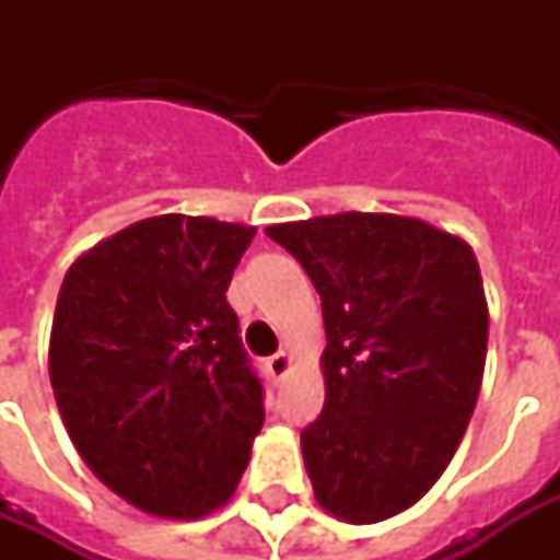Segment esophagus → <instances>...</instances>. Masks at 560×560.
<instances>
[{"label": "esophagus", "instance_id": "34e87169", "mask_svg": "<svg viewBox=\"0 0 560 560\" xmlns=\"http://www.w3.org/2000/svg\"><path fill=\"white\" fill-rule=\"evenodd\" d=\"M267 372H270L272 381H281V377L290 372V354H288V351H279V354L267 358Z\"/></svg>", "mask_w": 560, "mask_h": 560}]
</instances>
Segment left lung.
<instances>
[{
    "mask_svg": "<svg viewBox=\"0 0 560 560\" xmlns=\"http://www.w3.org/2000/svg\"><path fill=\"white\" fill-rule=\"evenodd\" d=\"M323 299L325 407L302 430L316 503L395 517L435 486L477 407L488 302L468 241L418 218L342 211L264 229Z\"/></svg>",
    "mask_w": 560,
    "mask_h": 560,
    "instance_id": "1",
    "label": "left lung"
}]
</instances>
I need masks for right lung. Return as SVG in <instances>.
Returning <instances> with one entry per match:
<instances>
[{
	"mask_svg": "<svg viewBox=\"0 0 560 560\" xmlns=\"http://www.w3.org/2000/svg\"><path fill=\"white\" fill-rule=\"evenodd\" d=\"M255 226L160 214L101 241L57 296L48 374L69 439L136 509L197 521L229 503L264 386L226 290Z\"/></svg>",
	"mask_w": 560,
	"mask_h": 560,
	"instance_id": "obj_1",
	"label": "right lung"
}]
</instances>
